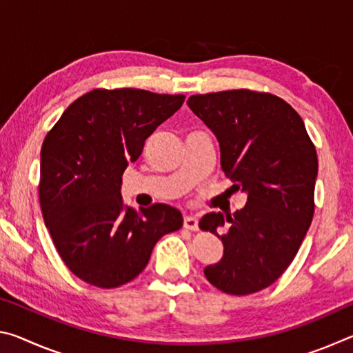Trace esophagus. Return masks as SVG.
<instances>
[{"label": "esophagus", "mask_w": 353, "mask_h": 353, "mask_svg": "<svg viewBox=\"0 0 353 353\" xmlns=\"http://www.w3.org/2000/svg\"><path fill=\"white\" fill-rule=\"evenodd\" d=\"M183 227L188 230H198L199 229V221L193 214H188V216H185L183 219Z\"/></svg>", "instance_id": "1"}]
</instances>
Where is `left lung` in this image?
Returning a JSON list of instances; mask_svg holds the SVG:
<instances>
[{
	"label": "left lung",
	"mask_w": 353,
	"mask_h": 353,
	"mask_svg": "<svg viewBox=\"0 0 353 353\" xmlns=\"http://www.w3.org/2000/svg\"><path fill=\"white\" fill-rule=\"evenodd\" d=\"M187 104L216 137L224 174L248 194L232 216L199 221L224 246L204 274L227 294H252L282 276L312 224L316 149L299 113L274 94L243 88L193 94Z\"/></svg>",
	"instance_id": "1"
}]
</instances>
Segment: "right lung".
Segmentation results:
<instances>
[{
  "instance_id": "add662e5",
  "label": "right lung",
  "mask_w": 353,
  "mask_h": 353,
  "mask_svg": "<svg viewBox=\"0 0 353 353\" xmlns=\"http://www.w3.org/2000/svg\"><path fill=\"white\" fill-rule=\"evenodd\" d=\"M183 101V94L98 88L70 104L46 135L41 213L59 255L83 282L99 288L130 282L146 268L155 243L182 227V213L171 205L140 212L124 205L121 176Z\"/></svg>"
}]
</instances>
